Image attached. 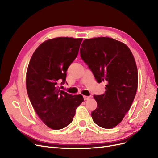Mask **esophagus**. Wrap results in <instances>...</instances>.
I'll return each mask as SVG.
<instances>
[{"label":"esophagus","instance_id":"esophagus-1","mask_svg":"<svg viewBox=\"0 0 158 158\" xmlns=\"http://www.w3.org/2000/svg\"><path fill=\"white\" fill-rule=\"evenodd\" d=\"M83 98L84 100H87L90 98V96H87V95H83Z\"/></svg>","mask_w":158,"mask_h":158}]
</instances>
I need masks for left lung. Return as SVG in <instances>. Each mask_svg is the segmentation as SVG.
<instances>
[{"mask_svg":"<svg viewBox=\"0 0 158 158\" xmlns=\"http://www.w3.org/2000/svg\"><path fill=\"white\" fill-rule=\"evenodd\" d=\"M80 50L98 83L105 82L106 92L94 95L98 106L92 112L94 123L104 128L120 123L130 109L136 94L138 74L131 51L110 37L85 40Z\"/></svg>","mask_w":158,"mask_h":158,"instance_id":"left-lung-1","label":"left lung"}]
</instances>
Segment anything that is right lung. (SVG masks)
<instances>
[{
  "mask_svg": "<svg viewBox=\"0 0 158 158\" xmlns=\"http://www.w3.org/2000/svg\"><path fill=\"white\" fill-rule=\"evenodd\" d=\"M82 38L60 37L48 40L37 47L26 73V89L32 106L45 125L54 130L73 121L76 109L84 101L56 85L65 82L66 71L77 56Z\"/></svg>",
  "mask_w": 158,
  "mask_h": 158,
  "instance_id": "1",
  "label": "right lung"
}]
</instances>
